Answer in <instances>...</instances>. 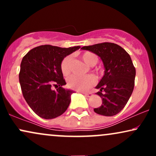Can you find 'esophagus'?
<instances>
[{"mask_svg":"<svg viewBox=\"0 0 156 156\" xmlns=\"http://www.w3.org/2000/svg\"><path fill=\"white\" fill-rule=\"evenodd\" d=\"M83 94H84L85 96L88 97V98H89V97H92V93H90V92H82Z\"/></svg>","mask_w":156,"mask_h":156,"instance_id":"1","label":"esophagus"}]
</instances>
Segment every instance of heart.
Segmentation results:
<instances>
[{
    "label": "heart",
    "mask_w": 156,
    "mask_h": 156,
    "mask_svg": "<svg viewBox=\"0 0 156 156\" xmlns=\"http://www.w3.org/2000/svg\"><path fill=\"white\" fill-rule=\"evenodd\" d=\"M82 60L90 67H93L98 63V56L92 52H84L80 55ZM71 57L69 55L65 57L61 64V69L64 76H67L69 73V64H70ZM94 83V79L92 76H72L68 78L67 84L69 88L78 91H85L90 88Z\"/></svg>",
    "instance_id": "b5f03b06"
}]
</instances>
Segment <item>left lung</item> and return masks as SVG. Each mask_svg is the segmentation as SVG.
Returning <instances> with one entry per match:
<instances>
[{"label": "left lung", "instance_id": "8db88e82", "mask_svg": "<svg viewBox=\"0 0 156 156\" xmlns=\"http://www.w3.org/2000/svg\"><path fill=\"white\" fill-rule=\"evenodd\" d=\"M82 50L95 53L104 66V75L95 88L102 105L94 108L101 115L112 117L122 110L134 88L136 69L130 55L117 44L103 42L84 46Z\"/></svg>", "mask_w": 156, "mask_h": 156}]
</instances>
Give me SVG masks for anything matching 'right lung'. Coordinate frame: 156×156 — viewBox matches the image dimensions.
I'll use <instances>...</instances> for the list:
<instances>
[{"label":"right lung","mask_w":156,"mask_h":156,"mask_svg":"<svg viewBox=\"0 0 156 156\" xmlns=\"http://www.w3.org/2000/svg\"><path fill=\"white\" fill-rule=\"evenodd\" d=\"M80 46L59 48L49 44L28 51L20 64L19 80L25 100L35 114L46 119H54L66 112L74 91L65 85L61 64L66 56ZM57 87L51 89V85Z\"/></svg>","instance_id":"1"}]
</instances>
